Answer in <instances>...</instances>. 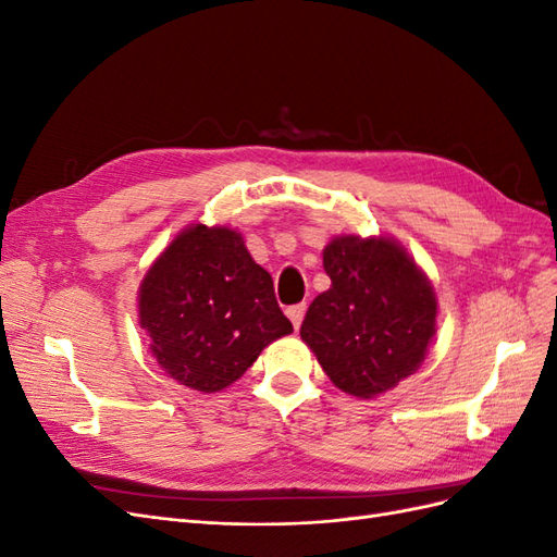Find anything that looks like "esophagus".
I'll list each match as a JSON object with an SVG mask.
<instances>
[{
  "instance_id": "34e87169",
  "label": "esophagus",
  "mask_w": 557,
  "mask_h": 557,
  "mask_svg": "<svg viewBox=\"0 0 557 557\" xmlns=\"http://www.w3.org/2000/svg\"><path fill=\"white\" fill-rule=\"evenodd\" d=\"M285 313H288L293 327H295V330H299L301 320H305V313H307V305H295V307H290V309L285 311Z\"/></svg>"
}]
</instances>
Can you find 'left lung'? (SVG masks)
<instances>
[{"instance_id":"8db88e82","label":"left lung","mask_w":557,"mask_h":557,"mask_svg":"<svg viewBox=\"0 0 557 557\" xmlns=\"http://www.w3.org/2000/svg\"><path fill=\"white\" fill-rule=\"evenodd\" d=\"M330 290L307 311L299 336L339 391L379 397L416 374L436 332V293L393 237H334L323 250Z\"/></svg>"}]
</instances>
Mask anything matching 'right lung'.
<instances>
[{
	"instance_id": "right-lung-1",
	"label": "right lung",
	"mask_w": 557,
	"mask_h": 557,
	"mask_svg": "<svg viewBox=\"0 0 557 557\" xmlns=\"http://www.w3.org/2000/svg\"><path fill=\"white\" fill-rule=\"evenodd\" d=\"M139 325L158 364L181 385L218 393L244 376L293 323L274 281L227 225L181 230L139 285Z\"/></svg>"
}]
</instances>
